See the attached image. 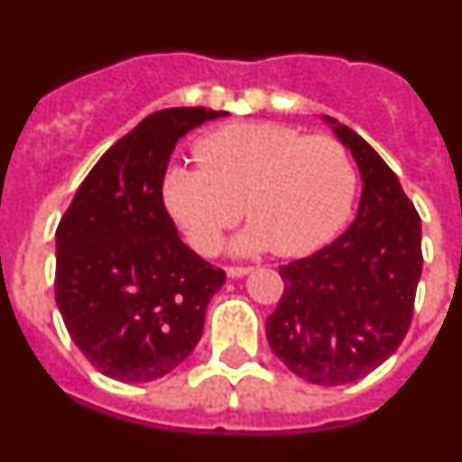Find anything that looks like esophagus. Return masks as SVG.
<instances>
[{
	"label": "esophagus",
	"instance_id": "esophagus-1",
	"mask_svg": "<svg viewBox=\"0 0 462 462\" xmlns=\"http://www.w3.org/2000/svg\"><path fill=\"white\" fill-rule=\"evenodd\" d=\"M250 271H252L250 266H226L228 277H243V275H247Z\"/></svg>",
	"mask_w": 462,
	"mask_h": 462
}]
</instances>
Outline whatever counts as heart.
I'll return each instance as SVG.
<instances>
[{
    "label": "heart",
    "instance_id": "heart-1",
    "mask_svg": "<svg viewBox=\"0 0 462 462\" xmlns=\"http://www.w3.org/2000/svg\"><path fill=\"white\" fill-rule=\"evenodd\" d=\"M194 154L201 169L166 171L162 196L201 254L217 250L243 206L252 226L236 240V250L305 256L337 234L356 199L352 157L330 136L240 122L199 138Z\"/></svg>",
    "mask_w": 462,
    "mask_h": 462
}]
</instances>
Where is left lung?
Returning <instances> with one entry per match:
<instances>
[{
  "label": "left lung",
  "mask_w": 462,
  "mask_h": 462,
  "mask_svg": "<svg viewBox=\"0 0 462 462\" xmlns=\"http://www.w3.org/2000/svg\"><path fill=\"white\" fill-rule=\"evenodd\" d=\"M336 134L361 171L358 215L337 240L280 266L284 291L266 319L275 356L321 386L356 382L398 349L423 266L421 217L398 175L349 126Z\"/></svg>",
  "instance_id": "obj_1"
}]
</instances>
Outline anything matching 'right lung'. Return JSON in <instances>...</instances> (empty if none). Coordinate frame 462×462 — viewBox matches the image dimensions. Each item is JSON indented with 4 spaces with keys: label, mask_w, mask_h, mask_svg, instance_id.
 Masks as SVG:
<instances>
[{
    "label": "right lung",
    "mask_w": 462,
    "mask_h": 462,
    "mask_svg": "<svg viewBox=\"0 0 462 462\" xmlns=\"http://www.w3.org/2000/svg\"><path fill=\"white\" fill-rule=\"evenodd\" d=\"M222 116L201 106L148 116L106 150L57 224V308L106 377H164L201 340L226 273L178 238L162 182L175 143Z\"/></svg>",
    "instance_id": "right-lung-1"
}]
</instances>
